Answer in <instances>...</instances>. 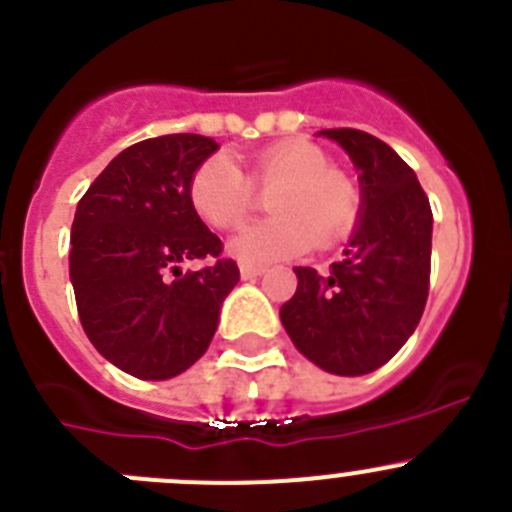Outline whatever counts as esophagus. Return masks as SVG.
I'll use <instances>...</instances> for the list:
<instances>
[{
	"label": "esophagus",
	"instance_id": "1",
	"mask_svg": "<svg viewBox=\"0 0 512 512\" xmlns=\"http://www.w3.org/2000/svg\"><path fill=\"white\" fill-rule=\"evenodd\" d=\"M262 272H265V267L262 265H252V262H242L240 265L242 280H252V278H257V275H262Z\"/></svg>",
	"mask_w": 512,
	"mask_h": 512
}]
</instances>
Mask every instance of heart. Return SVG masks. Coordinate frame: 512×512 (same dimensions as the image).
I'll use <instances>...</instances> for the list:
<instances>
[{
  "instance_id": "obj_1",
  "label": "heart",
  "mask_w": 512,
  "mask_h": 512,
  "mask_svg": "<svg viewBox=\"0 0 512 512\" xmlns=\"http://www.w3.org/2000/svg\"><path fill=\"white\" fill-rule=\"evenodd\" d=\"M275 217L242 229L229 252L245 262H272L333 247L356 229L361 194L351 176L331 169L326 151L308 141H280L252 156L250 174L217 154L197 166L189 181L194 212L214 229H237L257 209V191L270 194Z\"/></svg>"
}]
</instances>
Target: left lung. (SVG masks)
Returning <instances> with one entry per match:
<instances>
[{"mask_svg": "<svg viewBox=\"0 0 512 512\" xmlns=\"http://www.w3.org/2000/svg\"><path fill=\"white\" fill-rule=\"evenodd\" d=\"M351 156L361 217L328 275L295 267L298 290L280 321L300 353L328 374L364 376L399 351L424 313L432 207L417 174L389 143L356 128H326Z\"/></svg>", "mask_w": 512, "mask_h": 512, "instance_id": "1", "label": "left lung"}]
</instances>
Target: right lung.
<instances>
[{"instance_id": "1", "label": "right lung", "mask_w": 512, "mask_h": 512, "mask_svg": "<svg viewBox=\"0 0 512 512\" xmlns=\"http://www.w3.org/2000/svg\"><path fill=\"white\" fill-rule=\"evenodd\" d=\"M217 148L197 133L138 141L78 202L70 280L80 323L100 356L136 379H171L199 361L240 280L189 202L191 174ZM204 256L215 265L180 272L181 261Z\"/></svg>"}]
</instances>
